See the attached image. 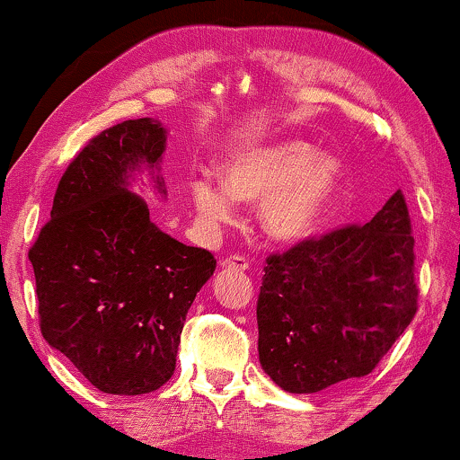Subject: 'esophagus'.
<instances>
[{
	"mask_svg": "<svg viewBox=\"0 0 460 460\" xmlns=\"http://www.w3.org/2000/svg\"><path fill=\"white\" fill-rule=\"evenodd\" d=\"M219 266L226 268V270H243V272H244V270H249V261L241 255H230V257H226V260H222Z\"/></svg>",
	"mask_w": 460,
	"mask_h": 460,
	"instance_id": "obj_1",
	"label": "esophagus"
}]
</instances>
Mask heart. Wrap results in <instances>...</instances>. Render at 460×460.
I'll return each mask as SVG.
<instances>
[{
	"mask_svg": "<svg viewBox=\"0 0 460 460\" xmlns=\"http://www.w3.org/2000/svg\"><path fill=\"white\" fill-rule=\"evenodd\" d=\"M341 181V163L312 144L285 140L244 150L226 165V186L211 178L190 184V199L207 228L236 219V201L261 203L260 226L279 243L304 241L318 228Z\"/></svg>",
	"mask_w": 460,
	"mask_h": 460,
	"instance_id": "heart-1",
	"label": "heart"
}]
</instances>
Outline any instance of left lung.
Instances as JSON below:
<instances>
[{
  "mask_svg": "<svg viewBox=\"0 0 460 460\" xmlns=\"http://www.w3.org/2000/svg\"><path fill=\"white\" fill-rule=\"evenodd\" d=\"M404 194L364 226L270 255L257 299L260 362L288 394L373 373L417 314Z\"/></svg>",
  "mask_w": 460,
  "mask_h": 460,
  "instance_id": "obj_1",
  "label": "left lung"
}]
</instances>
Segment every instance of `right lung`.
<instances>
[{
    "label": "right lung",
    "instance_id": "1",
    "mask_svg": "<svg viewBox=\"0 0 460 460\" xmlns=\"http://www.w3.org/2000/svg\"><path fill=\"white\" fill-rule=\"evenodd\" d=\"M165 146L150 117L90 140L29 251L43 339L104 394H150L172 379L186 314L216 270L209 251L165 234L129 190L146 172L165 197Z\"/></svg>",
    "mask_w": 460,
    "mask_h": 460
}]
</instances>
